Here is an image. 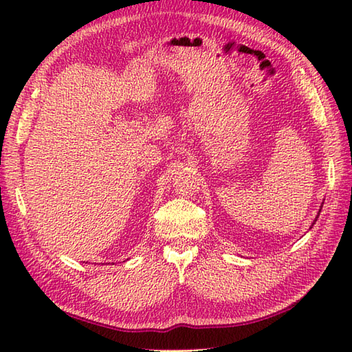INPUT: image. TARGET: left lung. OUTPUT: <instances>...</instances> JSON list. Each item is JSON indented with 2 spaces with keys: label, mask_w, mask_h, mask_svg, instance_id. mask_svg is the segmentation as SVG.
<instances>
[{
  "label": "left lung",
  "mask_w": 352,
  "mask_h": 352,
  "mask_svg": "<svg viewBox=\"0 0 352 352\" xmlns=\"http://www.w3.org/2000/svg\"><path fill=\"white\" fill-rule=\"evenodd\" d=\"M322 204H324V203H322ZM320 208H322V207H320ZM320 208H319V212H318V214H316V218H315V221H313V223H311V227H313V226H315V223H316V221H318V218H319V213H320ZM311 227H310V228H311Z\"/></svg>",
  "instance_id": "left-lung-1"
}]
</instances>
